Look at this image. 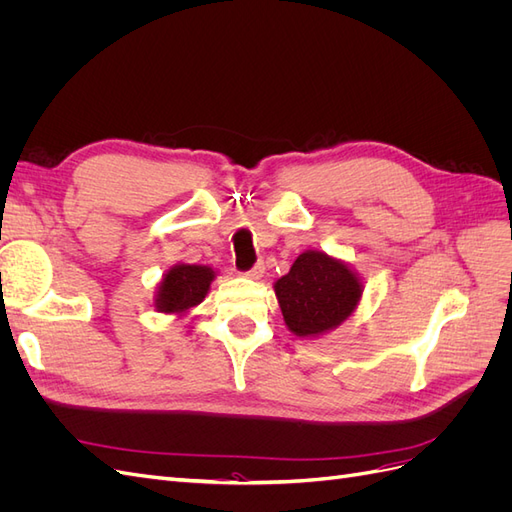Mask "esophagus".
I'll return each instance as SVG.
<instances>
[{"mask_svg":"<svg viewBox=\"0 0 512 512\" xmlns=\"http://www.w3.org/2000/svg\"><path fill=\"white\" fill-rule=\"evenodd\" d=\"M262 273H265V265H262V262H256V265L250 271H245L243 275L250 277V280H260Z\"/></svg>","mask_w":512,"mask_h":512,"instance_id":"34e87169","label":"esophagus"}]
</instances>
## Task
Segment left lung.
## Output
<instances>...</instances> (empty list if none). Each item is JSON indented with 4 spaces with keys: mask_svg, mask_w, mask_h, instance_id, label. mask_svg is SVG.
<instances>
[{
    "mask_svg": "<svg viewBox=\"0 0 512 512\" xmlns=\"http://www.w3.org/2000/svg\"><path fill=\"white\" fill-rule=\"evenodd\" d=\"M363 286L344 262L324 252H303L288 275L275 282L286 327L299 337H316L342 324L361 299Z\"/></svg>",
    "mask_w": 512,
    "mask_h": 512,
    "instance_id": "1",
    "label": "left lung"
}]
</instances>
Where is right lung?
<instances>
[{
	"label": "right lung",
	"mask_w": 512,
	"mask_h": 512,
	"mask_svg": "<svg viewBox=\"0 0 512 512\" xmlns=\"http://www.w3.org/2000/svg\"><path fill=\"white\" fill-rule=\"evenodd\" d=\"M213 269L200 265H177L170 269L158 288L156 307L164 314H183L205 299L213 282Z\"/></svg>",
	"instance_id": "obj_1"
}]
</instances>
